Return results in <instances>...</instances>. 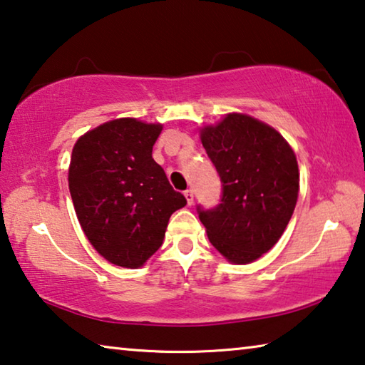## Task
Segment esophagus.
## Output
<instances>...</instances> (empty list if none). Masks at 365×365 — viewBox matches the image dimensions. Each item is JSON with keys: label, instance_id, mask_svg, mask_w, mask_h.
<instances>
[{"label": "esophagus", "instance_id": "obj_1", "mask_svg": "<svg viewBox=\"0 0 365 365\" xmlns=\"http://www.w3.org/2000/svg\"><path fill=\"white\" fill-rule=\"evenodd\" d=\"M185 197H187V202L188 205L191 206L193 205V201H195V195H193V190H187L185 191Z\"/></svg>", "mask_w": 365, "mask_h": 365}]
</instances>
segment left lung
Returning a JSON list of instances; mask_svg holds the SVG:
<instances>
[{
  "mask_svg": "<svg viewBox=\"0 0 365 365\" xmlns=\"http://www.w3.org/2000/svg\"><path fill=\"white\" fill-rule=\"evenodd\" d=\"M222 182L220 202L197 206L209 242L235 264H250L279 242L299 190L298 163L282 135L250 115L228 114L201 130Z\"/></svg>",
  "mask_w": 365,
  "mask_h": 365,
  "instance_id": "8db88e82",
  "label": "left lung"
}]
</instances>
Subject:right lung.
<instances>
[{
  "mask_svg": "<svg viewBox=\"0 0 365 365\" xmlns=\"http://www.w3.org/2000/svg\"><path fill=\"white\" fill-rule=\"evenodd\" d=\"M163 125L115 119L72 150L69 190L86 238L110 264L135 269L163 245L172 212L187 200L153 159Z\"/></svg>",
  "mask_w": 365,
  "mask_h": 365,
  "instance_id": "add662e5",
  "label": "right lung"
}]
</instances>
